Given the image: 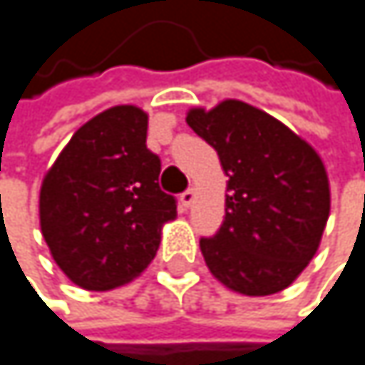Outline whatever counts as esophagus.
<instances>
[{
    "label": "esophagus",
    "instance_id": "esophagus-1",
    "mask_svg": "<svg viewBox=\"0 0 365 365\" xmlns=\"http://www.w3.org/2000/svg\"><path fill=\"white\" fill-rule=\"evenodd\" d=\"M195 188H188V190H184V192H181L179 195V201H181V205H184V207H190L192 205V201H195Z\"/></svg>",
    "mask_w": 365,
    "mask_h": 365
}]
</instances>
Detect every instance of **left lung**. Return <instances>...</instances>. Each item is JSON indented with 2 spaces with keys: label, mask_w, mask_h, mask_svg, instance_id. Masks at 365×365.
I'll list each match as a JSON object with an SVG mask.
<instances>
[{
  "label": "left lung",
  "mask_w": 365,
  "mask_h": 365,
  "mask_svg": "<svg viewBox=\"0 0 365 365\" xmlns=\"http://www.w3.org/2000/svg\"><path fill=\"white\" fill-rule=\"evenodd\" d=\"M229 177L225 220L201 238L212 274L229 290L268 297L285 290L318 251L329 218L320 155L270 114L236 99L188 112Z\"/></svg>",
  "instance_id": "left-lung-1"
}]
</instances>
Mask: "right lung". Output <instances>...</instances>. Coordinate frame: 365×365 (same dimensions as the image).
Here are the masks:
<instances>
[{
	"label": "right lung",
	"instance_id": "1",
	"mask_svg": "<svg viewBox=\"0 0 365 365\" xmlns=\"http://www.w3.org/2000/svg\"><path fill=\"white\" fill-rule=\"evenodd\" d=\"M160 170L140 108H110L73 134L43 179L41 231L75 285L112 290L151 264L162 225L177 216Z\"/></svg>",
	"mask_w": 365,
	"mask_h": 365
}]
</instances>
